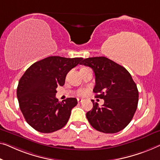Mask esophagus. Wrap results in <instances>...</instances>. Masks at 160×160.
Instances as JSON below:
<instances>
[{"mask_svg":"<svg viewBox=\"0 0 160 160\" xmlns=\"http://www.w3.org/2000/svg\"><path fill=\"white\" fill-rule=\"evenodd\" d=\"M78 103H82V99L78 98Z\"/></svg>","mask_w":160,"mask_h":160,"instance_id":"obj_1","label":"esophagus"}]
</instances>
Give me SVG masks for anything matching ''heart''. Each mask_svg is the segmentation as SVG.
<instances>
[{"label":"heart","instance_id":"b5f03b06","mask_svg":"<svg viewBox=\"0 0 160 160\" xmlns=\"http://www.w3.org/2000/svg\"><path fill=\"white\" fill-rule=\"evenodd\" d=\"M88 93V90L86 88H80L77 91L78 95H80V96H85Z\"/></svg>","mask_w":160,"mask_h":160}]
</instances>
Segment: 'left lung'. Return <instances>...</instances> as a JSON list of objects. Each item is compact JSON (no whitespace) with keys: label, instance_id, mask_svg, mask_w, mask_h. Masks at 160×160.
<instances>
[{"label":"left lung","instance_id":"obj_1","mask_svg":"<svg viewBox=\"0 0 160 160\" xmlns=\"http://www.w3.org/2000/svg\"><path fill=\"white\" fill-rule=\"evenodd\" d=\"M80 65L93 70L95 98L104 100L101 107L92 100L93 107L86 113L90 125L106 133L120 132L132 121L138 106L139 91L132 75L123 67L105 57H89Z\"/></svg>","mask_w":160,"mask_h":160}]
</instances>
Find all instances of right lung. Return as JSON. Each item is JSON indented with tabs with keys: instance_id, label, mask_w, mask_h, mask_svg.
<instances>
[{
	"instance_id": "1",
	"label": "right lung",
	"mask_w": 160,
	"mask_h": 160,
	"mask_svg": "<svg viewBox=\"0 0 160 160\" xmlns=\"http://www.w3.org/2000/svg\"><path fill=\"white\" fill-rule=\"evenodd\" d=\"M82 59L48 57L31 65L21 78L17 87L19 107L25 120L35 130L52 133L68 123L78 101L69 98L59 101L56 88L65 85L67 74Z\"/></svg>"
}]
</instances>
